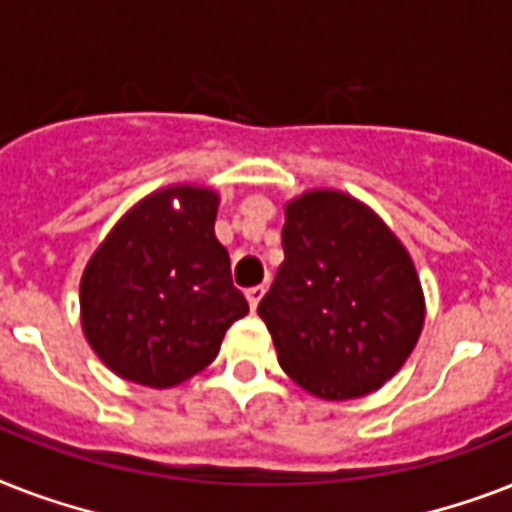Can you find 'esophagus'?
<instances>
[{
    "label": "esophagus",
    "mask_w": 512,
    "mask_h": 512,
    "mask_svg": "<svg viewBox=\"0 0 512 512\" xmlns=\"http://www.w3.org/2000/svg\"><path fill=\"white\" fill-rule=\"evenodd\" d=\"M265 295V287H249L247 289V300H249V308L255 311L257 303H260V297Z\"/></svg>",
    "instance_id": "1"
}]
</instances>
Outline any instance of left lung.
Wrapping results in <instances>:
<instances>
[{"label":"left lung","instance_id":"8db88e82","mask_svg":"<svg viewBox=\"0 0 512 512\" xmlns=\"http://www.w3.org/2000/svg\"><path fill=\"white\" fill-rule=\"evenodd\" d=\"M284 263L257 313L281 369L308 393L348 401L404 366L425 321V297L404 244L342 191L287 204Z\"/></svg>","mask_w":512,"mask_h":512}]
</instances>
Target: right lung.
<instances>
[{
    "label": "right lung",
    "instance_id": "right-lung-1",
    "mask_svg": "<svg viewBox=\"0 0 512 512\" xmlns=\"http://www.w3.org/2000/svg\"><path fill=\"white\" fill-rule=\"evenodd\" d=\"M217 204V193L199 185L151 193L84 268V337L124 380L148 388L188 380L215 361L228 327L249 313L215 236Z\"/></svg>",
    "mask_w": 512,
    "mask_h": 512
}]
</instances>
